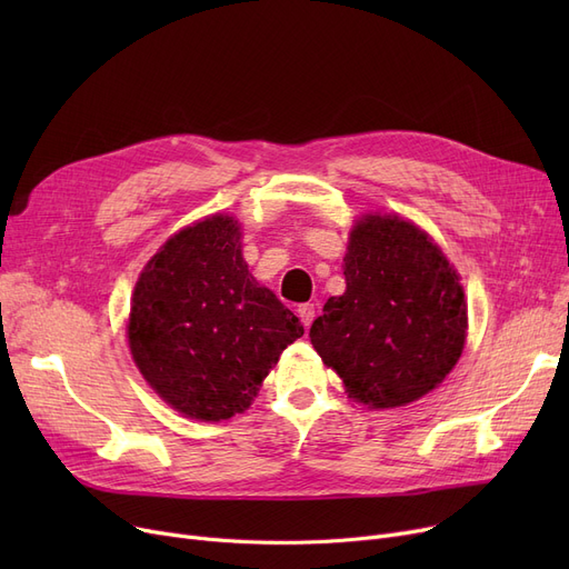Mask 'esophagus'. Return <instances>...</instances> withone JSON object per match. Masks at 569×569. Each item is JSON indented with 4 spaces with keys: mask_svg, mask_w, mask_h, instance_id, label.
I'll use <instances>...</instances> for the list:
<instances>
[{
    "mask_svg": "<svg viewBox=\"0 0 569 569\" xmlns=\"http://www.w3.org/2000/svg\"><path fill=\"white\" fill-rule=\"evenodd\" d=\"M297 313H300V320L305 327H311L313 318H316V305H300V309H297Z\"/></svg>",
    "mask_w": 569,
    "mask_h": 569,
    "instance_id": "34e87169",
    "label": "esophagus"
}]
</instances>
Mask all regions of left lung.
Masks as SVG:
<instances>
[{
    "mask_svg": "<svg viewBox=\"0 0 569 569\" xmlns=\"http://www.w3.org/2000/svg\"><path fill=\"white\" fill-rule=\"evenodd\" d=\"M346 292L311 325V343L352 401L397 408L429 395L466 343L468 305L457 269L401 217L367 214L350 230Z\"/></svg>",
    "mask_w": 569,
    "mask_h": 569,
    "instance_id": "left-lung-1",
    "label": "left lung"
}]
</instances>
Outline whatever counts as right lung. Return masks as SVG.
Masks as SVG:
<instances>
[{"mask_svg": "<svg viewBox=\"0 0 569 569\" xmlns=\"http://www.w3.org/2000/svg\"><path fill=\"white\" fill-rule=\"evenodd\" d=\"M239 223L214 214L172 234L142 269L127 325L133 362L191 420L251 406L281 352L305 335L242 258Z\"/></svg>", "mask_w": 569, "mask_h": 569, "instance_id": "add662e5", "label": "right lung"}]
</instances>
